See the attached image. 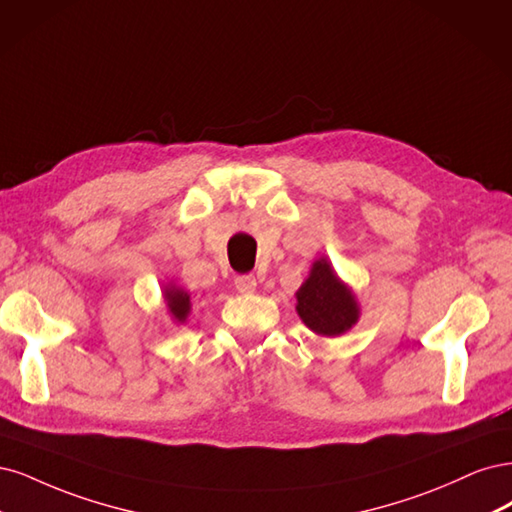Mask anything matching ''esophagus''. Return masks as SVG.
Here are the masks:
<instances>
[{"instance_id":"esophagus-1","label":"esophagus","mask_w":512,"mask_h":512,"mask_svg":"<svg viewBox=\"0 0 512 512\" xmlns=\"http://www.w3.org/2000/svg\"><path fill=\"white\" fill-rule=\"evenodd\" d=\"M236 289L240 293H253L257 289V278L253 274H242L236 276Z\"/></svg>"}]
</instances>
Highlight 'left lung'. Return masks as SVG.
Instances as JSON below:
<instances>
[{
    "mask_svg": "<svg viewBox=\"0 0 512 512\" xmlns=\"http://www.w3.org/2000/svg\"><path fill=\"white\" fill-rule=\"evenodd\" d=\"M295 298L300 319L319 336H340L359 319V304L353 291L342 283L325 257L312 263Z\"/></svg>",
    "mask_w": 512,
    "mask_h": 512,
    "instance_id": "obj_1",
    "label": "left lung"
}]
</instances>
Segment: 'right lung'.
Instances as JSON below:
<instances>
[{
	"instance_id": "1",
	"label": "right lung",
	"mask_w": 512,
	"mask_h": 512,
	"mask_svg": "<svg viewBox=\"0 0 512 512\" xmlns=\"http://www.w3.org/2000/svg\"><path fill=\"white\" fill-rule=\"evenodd\" d=\"M163 298H166L168 312L176 323H185L191 312V295L176 285H168L163 289Z\"/></svg>"
}]
</instances>
